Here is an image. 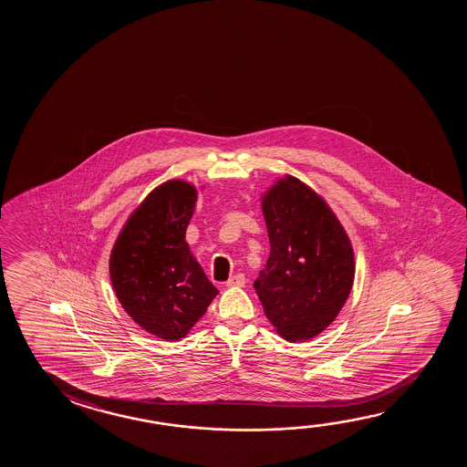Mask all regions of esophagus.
Here are the masks:
<instances>
[{
	"instance_id": "34e87169",
	"label": "esophagus",
	"mask_w": 467,
	"mask_h": 467,
	"mask_svg": "<svg viewBox=\"0 0 467 467\" xmlns=\"http://www.w3.org/2000/svg\"><path fill=\"white\" fill-rule=\"evenodd\" d=\"M244 274H236V275L230 276V280L226 282V286H230V288H239V286H244Z\"/></svg>"
}]
</instances>
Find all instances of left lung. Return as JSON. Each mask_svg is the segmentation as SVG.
Here are the masks:
<instances>
[{"instance_id": "obj_1", "label": "left lung", "mask_w": 467, "mask_h": 467, "mask_svg": "<svg viewBox=\"0 0 467 467\" xmlns=\"http://www.w3.org/2000/svg\"><path fill=\"white\" fill-rule=\"evenodd\" d=\"M270 255L254 288L288 342L309 340L334 321L352 291L350 239L329 205L296 177L264 195Z\"/></svg>"}]
</instances>
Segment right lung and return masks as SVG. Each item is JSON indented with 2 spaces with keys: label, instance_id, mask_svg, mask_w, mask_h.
Listing matches in <instances>:
<instances>
[{
  "label": "right lung",
  "instance_id": "obj_1",
  "mask_svg": "<svg viewBox=\"0 0 467 467\" xmlns=\"http://www.w3.org/2000/svg\"><path fill=\"white\" fill-rule=\"evenodd\" d=\"M195 202L185 181L156 187L125 223L109 260L123 309L164 340L187 336L218 295L185 243Z\"/></svg>",
  "mask_w": 467,
  "mask_h": 467
}]
</instances>
